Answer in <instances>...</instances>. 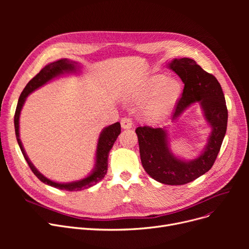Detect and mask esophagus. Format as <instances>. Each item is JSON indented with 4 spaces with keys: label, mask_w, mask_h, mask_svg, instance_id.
Returning <instances> with one entry per match:
<instances>
[{
    "label": "esophagus",
    "mask_w": 249,
    "mask_h": 249,
    "mask_svg": "<svg viewBox=\"0 0 249 249\" xmlns=\"http://www.w3.org/2000/svg\"><path fill=\"white\" fill-rule=\"evenodd\" d=\"M132 120L130 119V118H127V117H125V118H122V120H121V126H122V128L123 129H130L132 127Z\"/></svg>",
    "instance_id": "esophagus-1"
}]
</instances>
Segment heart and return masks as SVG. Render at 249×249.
<instances>
[{"label":"heart","instance_id":"1","mask_svg":"<svg viewBox=\"0 0 249 249\" xmlns=\"http://www.w3.org/2000/svg\"><path fill=\"white\" fill-rule=\"evenodd\" d=\"M182 94V86L176 78L156 74L148 76L126 90V97L135 102L148 103L144 108V117L149 122L160 119L171 111Z\"/></svg>","mask_w":249,"mask_h":249}]
</instances>
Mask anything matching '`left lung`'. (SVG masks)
<instances>
[{
	"label": "left lung",
	"instance_id": "1",
	"mask_svg": "<svg viewBox=\"0 0 249 249\" xmlns=\"http://www.w3.org/2000/svg\"><path fill=\"white\" fill-rule=\"evenodd\" d=\"M167 67L185 85L182 96L172 115V123L192 105L199 103L204 119L211 128L206 145L196 159L186 160L173 153L168 127H138L135 132L144 171L161 184L179 186L205 175L214 164L226 134L228 112L223 90L217 78L205 71L194 59L175 58Z\"/></svg>",
	"mask_w": 249,
	"mask_h": 249
}]
</instances>
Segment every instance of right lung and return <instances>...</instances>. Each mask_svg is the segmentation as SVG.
Wrapping results in <instances>:
<instances>
[{
  "label": "right lung",
  "mask_w": 249,
  "mask_h": 249,
  "mask_svg": "<svg viewBox=\"0 0 249 249\" xmlns=\"http://www.w3.org/2000/svg\"><path fill=\"white\" fill-rule=\"evenodd\" d=\"M81 71V65L76 61H72L68 58H61L56 61L50 62L46 64L45 67L39 71L32 80L25 87L23 91L20 95L18 100L17 108L14 117V125H15V133L16 138L18 141V144L20 149L24 155V159L27 161L28 165L30 166L33 174L40 179L44 184L53 187L63 191H82L84 189H88L89 187L95 186L97 182L102 180L107 174L108 171V156L109 151L113 147L116 139L121 133V125L119 122H116L112 125L105 127L98 138L97 143V149H96V156H95V165L91 169V172L84 178L73 180L71 182H58L51 180L44 177L38 169L34 166V164L29 160L27 153L25 152L23 144L20 139V132H19V120H20V114L22 108L25 104L27 97L34 91L35 89L41 88L42 86L46 85L47 83L51 82L54 78L62 76L63 74H70V73H77Z\"/></svg>",
  "instance_id": "1"
}]
</instances>
